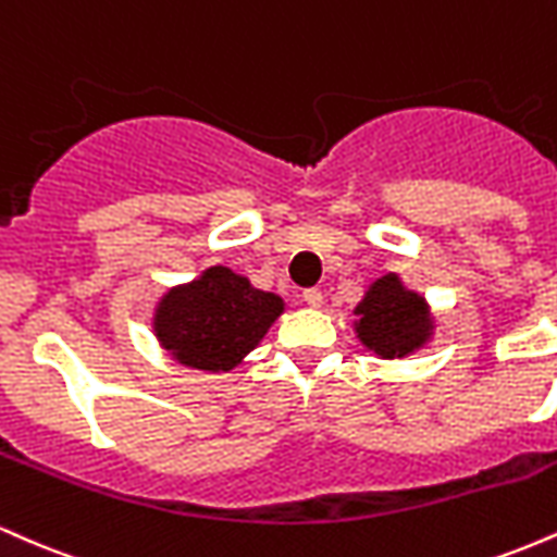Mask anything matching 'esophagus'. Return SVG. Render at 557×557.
<instances>
[{"label": "esophagus", "instance_id": "obj_1", "mask_svg": "<svg viewBox=\"0 0 557 557\" xmlns=\"http://www.w3.org/2000/svg\"><path fill=\"white\" fill-rule=\"evenodd\" d=\"M304 300H306V306H309V309H322L324 296H322V290H319V287H309V290H304Z\"/></svg>", "mask_w": 557, "mask_h": 557}]
</instances>
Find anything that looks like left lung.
<instances>
[{
    "label": "left lung",
    "mask_w": 557,
    "mask_h": 557,
    "mask_svg": "<svg viewBox=\"0 0 557 557\" xmlns=\"http://www.w3.org/2000/svg\"><path fill=\"white\" fill-rule=\"evenodd\" d=\"M354 332L380 359H406L432 343L437 317L421 293L408 290L400 274L387 272L363 290L354 309Z\"/></svg>",
    "instance_id": "left-lung-1"
}]
</instances>
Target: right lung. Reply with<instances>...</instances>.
<instances>
[{"label": "right lung", "mask_w": 557, "mask_h": 557, "mask_svg": "<svg viewBox=\"0 0 557 557\" xmlns=\"http://www.w3.org/2000/svg\"><path fill=\"white\" fill-rule=\"evenodd\" d=\"M283 311L277 293L259 290L243 274L214 264L159 296L151 332L175 363L222 374L246 361Z\"/></svg>", "instance_id": "add662e5"}]
</instances>
